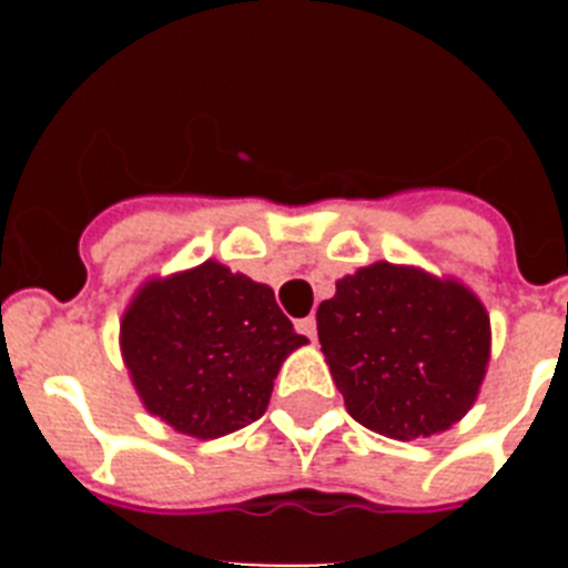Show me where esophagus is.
<instances>
[{
  "label": "esophagus",
  "instance_id": "esophagus-1",
  "mask_svg": "<svg viewBox=\"0 0 568 568\" xmlns=\"http://www.w3.org/2000/svg\"><path fill=\"white\" fill-rule=\"evenodd\" d=\"M295 329H298L301 335H307V338L315 341V333H318V324H315V315H307V318L295 321Z\"/></svg>",
  "mask_w": 568,
  "mask_h": 568
}]
</instances>
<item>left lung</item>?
<instances>
[{
	"instance_id": "obj_1",
	"label": "left lung",
	"mask_w": 568,
	"mask_h": 568,
	"mask_svg": "<svg viewBox=\"0 0 568 568\" xmlns=\"http://www.w3.org/2000/svg\"><path fill=\"white\" fill-rule=\"evenodd\" d=\"M315 318L346 413L373 433L429 438L478 398L491 329L460 281L375 261L335 281Z\"/></svg>"
}]
</instances>
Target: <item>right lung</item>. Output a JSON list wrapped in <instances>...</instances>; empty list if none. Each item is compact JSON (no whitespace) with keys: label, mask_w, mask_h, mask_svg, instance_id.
<instances>
[{"label":"right lung","mask_w":568,"mask_h":568,"mask_svg":"<svg viewBox=\"0 0 568 568\" xmlns=\"http://www.w3.org/2000/svg\"><path fill=\"white\" fill-rule=\"evenodd\" d=\"M119 341L144 409L199 440L258 420L284 358L307 344L267 284L219 261L144 281Z\"/></svg>","instance_id":"1"}]
</instances>
